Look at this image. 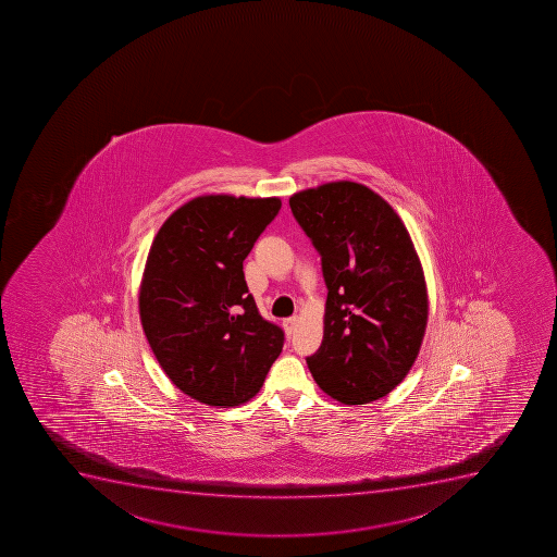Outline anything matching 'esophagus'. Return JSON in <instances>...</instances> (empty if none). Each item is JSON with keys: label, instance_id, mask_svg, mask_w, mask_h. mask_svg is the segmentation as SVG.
<instances>
[{"label": "esophagus", "instance_id": "esophagus-1", "mask_svg": "<svg viewBox=\"0 0 557 557\" xmlns=\"http://www.w3.org/2000/svg\"><path fill=\"white\" fill-rule=\"evenodd\" d=\"M297 317H292L287 318V320H284V327H286L287 333L292 334L293 331H295V327H297Z\"/></svg>", "mask_w": 557, "mask_h": 557}]
</instances>
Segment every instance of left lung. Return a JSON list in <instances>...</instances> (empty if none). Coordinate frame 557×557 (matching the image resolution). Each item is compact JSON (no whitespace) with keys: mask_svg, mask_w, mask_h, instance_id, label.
I'll list each match as a JSON object with an SVG mask.
<instances>
[{"mask_svg":"<svg viewBox=\"0 0 557 557\" xmlns=\"http://www.w3.org/2000/svg\"><path fill=\"white\" fill-rule=\"evenodd\" d=\"M293 215L322 259V345L306 361L325 394L364 405L416 363L428 322L421 260L391 205L359 183L295 194Z\"/></svg>","mask_w":557,"mask_h":557,"instance_id":"8db88e82","label":"left lung"}]
</instances>
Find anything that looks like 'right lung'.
I'll return each instance as SVG.
<instances>
[{
    "label": "right lung",
    "mask_w": 557,
    "mask_h": 557,
    "mask_svg": "<svg viewBox=\"0 0 557 557\" xmlns=\"http://www.w3.org/2000/svg\"><path fill=\"white\" fill-rule=\"evenodd\" d=\"M281 207L278 198L203 196L172 213L152 240L144 333L169 380L199 403L250 400L282 352L284 331L260 317L243 271Z\"/></svg>",
    "instance_id": "right-lung-1"
}]
</instances>
